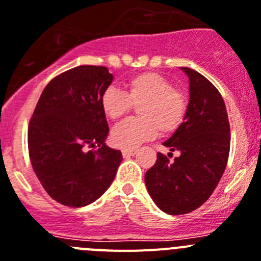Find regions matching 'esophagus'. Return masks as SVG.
I'll list each match as a JSON object with an SVG mask.
<instances>
[{
	"label": "esophagus",
	"mask_w": 261,
	"mask_h": 261,
	"mask_svg": "<svg viewBox=\"0 0 261 261\" xmlns=\"http://www.w3.org/2000/svg\"><path fill=\"white\" fill-rule=\"evenodd\" d=\"M137 153V149L135 148H123L122 149V155L123 158H130V156H134Z\"/></svg>",
	"instance_id": "34e87169"
}]
</instances>
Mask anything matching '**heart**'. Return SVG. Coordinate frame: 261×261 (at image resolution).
I'll use <instances>...</instances> for the list:
<instances>
[{
	"mask_svg": "<svg viewBox=\"0 0 261 261\" xmlns=\"http://www.w3.org/2000/svg\"><path fill=\"white\" fill-rule=\"evenodd\" d=\"M103 114L118 121L138 106L139 118L118 124L112 133V142L121 148H135L159 134H173L182 126L189 112V97L165 76L144 72L124 83V92L109 87L101 94Z\"/></svg>",
	"mask_w": 261,
	"mask_h": 261,
	"instance_id": "b5f03b06",
	"label": "heart"
}]
</instances>
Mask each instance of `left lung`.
<instances>
[{
    "instance_id": "1",
    "label": "left lung",
    "mask_w": 261,
    "mask_h": 261,
    "mask_svg": "<svg viewBox=\"0 0 261 261\" xmlns=\"http://www.w3.org/2000/svg\"><path fill=\"white\" fill-rule=\"evenodd\" d=\"M189 76V112L180 128L164 143L180 156L169 162L158 152L147 171L149 196L164 213L181 215L205 203L221 180L230 153V122L225 101L205 76L182 67Z\"/></svg>"
}]
</instances>
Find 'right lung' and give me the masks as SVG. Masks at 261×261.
Segmentation results:
<instances>
[{"label": "right lung", "instance_id": "1", "mask_svg": "<svg viewBox=\"0 0 261 261\" xmlns=\"http://www.w3.org/2000/svg\"><path fill=\"white\" fill-rule=\"evenodd\" d=\"M112 80L106 67L79 65L54 77L36 103L27 133L31 165L62 205L94 202L121 164V151L103 143L109 126L99 99Z\"/></svg>", "mask_w": 261, "mask_h": 261}]
</instances>
